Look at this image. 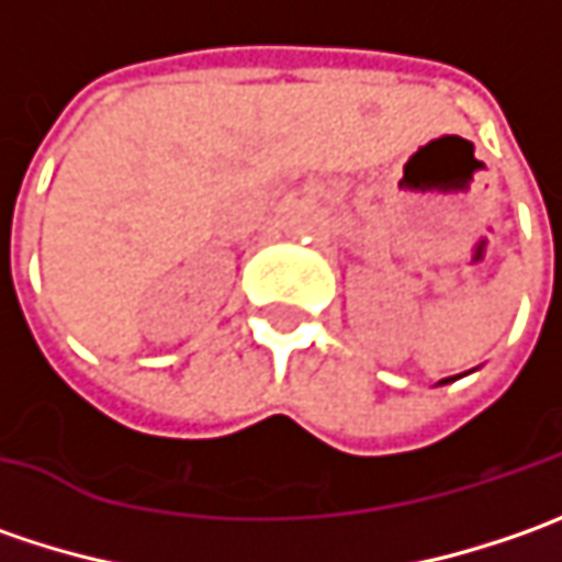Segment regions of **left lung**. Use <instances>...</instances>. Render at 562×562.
Masks as SVG:
<instances>
[{"instance_id": "left-lung-1", "label": "left lung", "mask_w": 562, "mask_h": 562, "mask_svg": "<svg viewBox=\"0 0 562 562\" xmlns=\"http://www.w3.org/2000/svg\"><path fill=\"white\" fill-rule=\"evenodd\" d=\"M460 375H453V378H443V381H438V384H450V381H457Z\"/></svg>"}]
</instances>
